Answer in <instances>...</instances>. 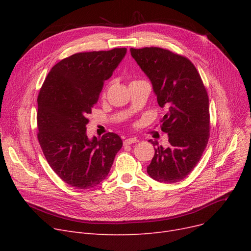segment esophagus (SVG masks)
Instances as JSON below:
<instances>
[{
    "instance_id": "obj_1",
    "label": "esophagus",
    "mask_w": 251,
    "mask_h": 251,
    "mask_svg": "<svg viewBox=\"0 0 251 251\" xmlns=\"http://www.w3.org/2000/svg\"><path fill=\"white\" fill-rule=\"evenodd\" d=\"M135 142H138V139L136 137L127 138V139L124 140V146H128V144H132V143H135Z\"/></svg>"
}]
</instances>
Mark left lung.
Here are the masks:
<instances>
[{
	"instance_id": "obj_1",
	"label": "left lung",
	"mask_w": 251,
	"mask_h": 251,
	"mask_svg": "<svg viewBox=\"0 0 251 251\" xmlns=\"http://www.w3.org/2000/svg\"><path fill=\"white\" fill-rule=\"evenodd\" d=\"M130 51L151 81L157 103L167 108L161 129L168 133L170 144L163 148L150 140L155 149L148 173L162 183L179 182L200 162L209 138L206 89L186 57L156 47L131 48Z\"/></svg>"
}]
</instances>
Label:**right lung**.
<instances>
[{"mask_svg":"<svg viewBox=\"0 0 251 251\" xmlns=\"http://www.w3.org/2000/svg\"><path fill=\"white\" fill-rule=\"evenodd\" d=\"M126 48L77 52L57 63L37 97V139L52 171L68 185L86 189L108 176L122 148L108 132L91 140L87 115L98 102L104 80L126 55Z\"/></svg>","mask_w":251,"mask_h":251,"instance_id":"obj_1","label":"right lung"}]
</instances>
